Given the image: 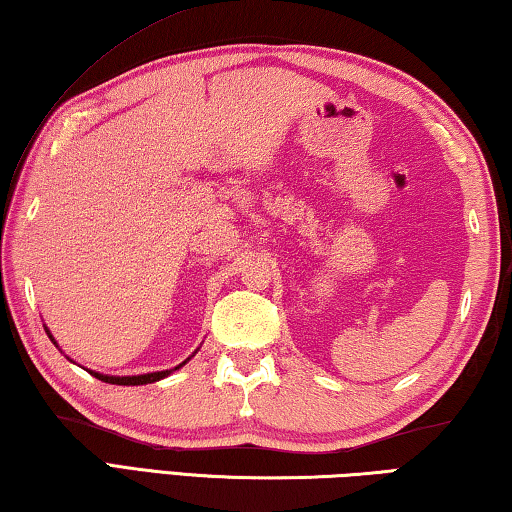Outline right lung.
I'll use <instances>...</instances> for the list:
<instances>
[{
	"instance_id": "add662e5",
	"label": "right lung",
	"mask_w": 512,
	"mask_h": 512,
	"mask_svg": "<svg viewBox=\"0 0 512 512\" xmlns=\"http://www.w3.org/2000/svg\"><path fill=\"white\" fill-rule=\"evenodd\" d=\"M47 329V327H45ZM47 334H49V339L54 341V345L58 348V343H56V339L54 336H51V332L47 329ZM60 350V348H58ZM196 354V352H194ZM192 354V357H194ZM189 357V359H192ZM69 359V357H67ZM189 359H185L183 363H180V366H176V368H169V370H158V372H144V375H103V372H97V370H88L92 377H97V379H101V381H106V384H117V386H144V384H153V381H160V379H164V377H169L171 372H176L178 368H183L185 363L189 361ZM72 361V359H69Z\"/></svg>"
}]
</instances>
